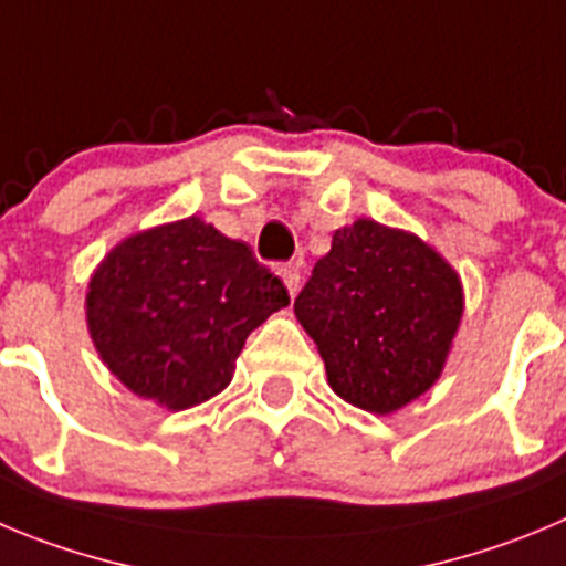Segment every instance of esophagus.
I'll return each mask as SVG.
<instances>
[{
	"label": "esophagus",
	"instance_id": "obj_1",
	"mask_svg": "<svg viewBox=\"0 0 566 566\" xmlns=\"http://www.w3.org/2000/svg\"><path fill=\"white\" fill-rule=\"evenodd\" d=\"M279 276H282L284 287L290 290V295H295V290H298V282H301V262H284V265H279Z\"/></svg>",
	"mask_w": 566,
	"mask_h": 566
}]
</instances>
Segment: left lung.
I'll return each mask as SVG.
<instances>
[{
    "label": "left lung",
    "instance_id": "left-lung-1",
    "mask_svg": "<svg viewBox=\"0 0 566 566\" xmlns=\"http://www.w3.org/2000/svg\"><path fill=\"white\" fill-rule=\"evenodd\" d=\"M293 310L318 343L332 390L368 413H394L441 374L463 293L419 237L357 220L335 231Z\"/></svg>",
    "mask_w": 566,
    "mask_h": 566
}]
</instances>
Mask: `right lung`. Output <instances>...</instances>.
Listing matches in <instances>:
<instances>
[{
  "label": "right lung",
  "instance_id": "obj_1",
  "mask_svg": "<svg viewBox=\"0 0 566 566\" xmlns=\"http://www.w3.org/2000/svg\"><path fill=\"white\" fill-rule=\"evenodd\" d=\"M86 304L105 366L134 394L184 410L231 382L245 337L290 295L245 242L189 218L116 245Z\"/></svg>",
  "mask_w": 566,
  "mask_h": 566
}]
</instances>
